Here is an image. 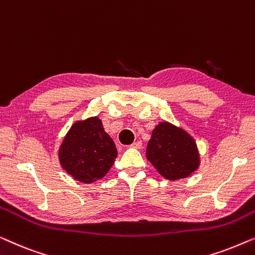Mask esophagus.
<instances>
[{"label":"esophagus","mask_w":255,"mask_h":255,"mask_svg":"<svg viewBox=\"0 0 255 255\" xmlns=\"http://www.w3.org/2000/svg\"><path fill=\"white\" fill-rule=\"evenodd\" d=\"M130 146H131V148H135V149H141L142 148V142L141 141L134 142Z\"/></svg>","instance_id":"esophagus-1"}]
</instances>
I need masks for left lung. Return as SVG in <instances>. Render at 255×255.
I'll return each instance as SVG.
<instances>
[{"instance_id": "1", "label": "left lung", "mask_w": 255, "mask_h": 255, "mask_svg": "<svg viewBox=\"0 0 255 255\" xmlns=\"http://www.w3.org/2000/svg\"><path fill=\"white\" fill-rule=\"evenodd\" d=\"M146 158L168 180L187 178L200 164L194 138L184 129L160 123L146 146Z\"/></svg>"}]
</instances>
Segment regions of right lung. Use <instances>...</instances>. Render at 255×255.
Instances as JSON below:
<instances>
[{
	"label": "right lung",
	"instance_id": "right-lung-1",
	"mask_svg": "<svg viewBox=\"0 0 255 255\" xmlns=\"http://www.w3.org/2000/svg\"><path fill=\"white\" fill-rule=\"evenodd\" d=\"M117 156L113 139L97 117L75 123L59 150L61 166L85 184L105 177Z\"/></svg>",
	"mask_w": 255,
	"mask_h": 255
}]
</instances>
